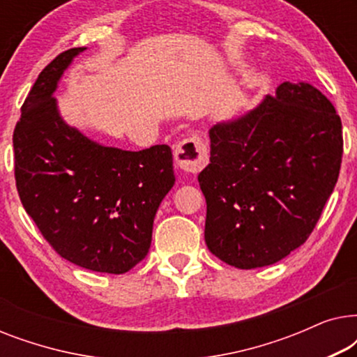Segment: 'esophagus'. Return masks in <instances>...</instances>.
I'll use <instances>...</instances> for the list:
<instances>
[{"label": "esophagus", "instance_id": "obj_1", "mask_svg": "<svg viewBox=\"0 0 357 357\" xmlns=\"http://www.w3.org/2000/svg\"><path fill=\"white\" fill-rule=\"evenodd\" d=\"M174 155L178 167L188 174L202 172L209 159L206 143L199 136H190L180 141Z\"/></svg>", "mask_w": 357, "mask_h": 357}]
</instances>
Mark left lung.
<instances>
[{
    "label": "left lung",
    "mask_w": 357,
    "mask_h": 357,
    "mask_svg": "<svg viewBox=\"0 0 357 357\" xmlns=\"http://www.w3.org/2000/svg\"><path fill=\"white\" fill-rule=\"evenodd\" d=\"M198 175L204 241L227 265H273L314 231L338 182L343 131L335 107L307 82H282L248 114L209 130Z\"/></svg>",
    "instance_id": "1"
}]
</instances>
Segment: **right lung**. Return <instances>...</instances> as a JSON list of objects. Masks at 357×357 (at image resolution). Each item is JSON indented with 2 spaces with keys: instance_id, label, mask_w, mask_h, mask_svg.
Here are the masks:
<instances>
[{
  "instance_id": "right-lung-1",
  "label": "right lung",
  "mask_w": 357,
  "mask_h": 357,
  "mask_svg": "<svg viewBox=\"0 0 357 357\" xmlns=\"http://www.w3.org/2000/svg\"><path fill=\"white\" fill-rule=\"evenodd\" d=\"M84 47L48 63L24 100L13 135L22 206L58 255L121 275L148 255L158 208L174 187L172 151L109 148L60 116L58 81Z\"/></svg>"
}]
</instances>
